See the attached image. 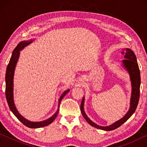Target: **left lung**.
<instances>
[{
	"instance_id": "left-lung-1",
	"label": "left lung",
	"mask_w": 147,
	"mask_h": 147,
	"mask_svg": "<svg viewBox=\"0 0 147 147\" xmlns=\"http://www.w3.org/2000/svg\"><path fill=\"white\" fill-rule=\"evenodd\" d=\"M122 53L124 55V59L122 60V66L123 67L126 69L130 76V79L131 82V98L130 102V109L128 112L125 114L123 118L119 119L117 121L115 122L111 125L107 126H99L94 122L92 121L89 119L88 115L84 111V100L85 98L83 97L82 100L80 109L81 112L82 114L84 119L86 121L93 127H95L98 129L106 131H111L119 128L122 124L125 123L130 117L133 115L135 112L136 109L138 106L139 99V93H140V85H141V77H140V71H139V66L137 61L136 56L134 52L130 49H123Z\"/></svg>"
}]
</instances>
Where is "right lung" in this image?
<instances>
[{
    "label": "right lung",
    "mask_w": 147,
    "mask_h": 147,
    "mask_svg": "<svg viewBox=\"0 0 147 147\" xmlns=\"http://www.w3.org/2000/svg\"><path fill=\"white\" fill-rule=\"evenodd\" d=\"M34 40L32 39H30L28 41H22L17 45V46L16 47V49L13 50V53H12V55L10 58V60L9 61V63L6 69V76H5V81H6V98L7 100V102L9 106V108L10 110L12 111L15 116L19 119V120L22 123L24 124L26 126L30 128H38L44 127L49 125L51 123H53L54 119H56L57 115L59 112V104L61 103V101L62 100L65 95L69 93V89H67L65 91L59 98L58 101V109H57L56 112L54 114L53 116L51 117L44 120L43 121H39V122H33L28 121L22 116L21 114L17 110L16 105L14 103V99H13V78H14V74H15V69L16 67V65L20 55V51H21L24 47L28 46V45L32 43Z\"/></svg>",
    "instance_id": "right-lung-1"
}]
</instances>
